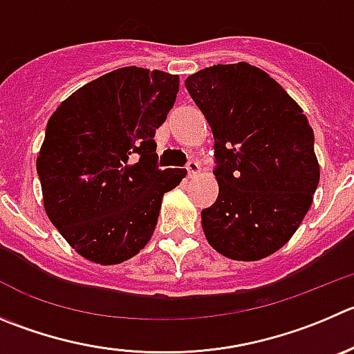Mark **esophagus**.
<instances>
[{"label":"esophagus","instance_id":"1","mask_svg":"<svg viewBox=\"0 0 354 354\" xmlns=\"http://www.w3.org/2000/svg\"><path fill=\"white\" fill-rule=\"evenodd\" d=\"M186 170H187V175H189V177H194V175L200 171V163H198V161H194V160L187 161Z\"/></svg>","mask_w":354,"mask_h":354}]
</instances>
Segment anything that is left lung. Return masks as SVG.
Listing matches in <instances>:
<instances>
[{"label":"left lung","instance_id":"8db88e82","mask_svg":"<svg viewBox=\"0 0 354 354\" xmlns=\"http://www.w3.org/2000/svg\"><path fill=\"white\" fill-rule=\"evenodd\" d=\"M186 88L214 133L218 196L201 210L208 243L234 261L283 247L313 203L319 167L299 104L247 62L191 74Z\"/></svg>","mask_w":354,"mask_h":354}]
</instances>
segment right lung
Returning a JSON list of instances; mask_svg holds the SVG:
<instances>
[{
	"label": "right lung",
	"mask_w": 354,
	"mask_h": 354,
	"mask_svg": "<svg viewBox=\"0 0 354 354\" xmlns=\"http://www.w3.org/2000/svg\"><path fill=\"white\" fill-rule=\"evenodd\" d=\"M179 76L121 67L67 97L46 124L36 170L45 210L67 243L97 264H120L153 236L161 198L184 170H160L154 133Z\"/></svg>",
	"instance_id": "1"
}]
</instances>
